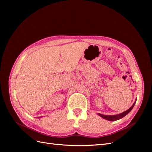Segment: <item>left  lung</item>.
Returning <instances> with one entry per match:
<instances>
[{"mask_svg":"<svg viewBox=\"0 0 152 152\" xmlns=\"http://www.w3.org/2000/svg\"><path fill=\"white\" fill-rule=\"evenodd\" d=\"M135 102H136V101L134 102V103L133 104V106H132L129 109H128L127 111H125L124 112L121 113V114H118V115H103V114H99V115L101 116V117H102V118L106 119H108V121H116V120H118V119H121L122 118H124V116H125L126 115L128 114L129 113L131 112V110L133 109V108L134 107Z\"/></svg>","mask_w":152,"mask_h":152,"instance_id":"left-lung-1","label":"left lung"}]
</instances>
